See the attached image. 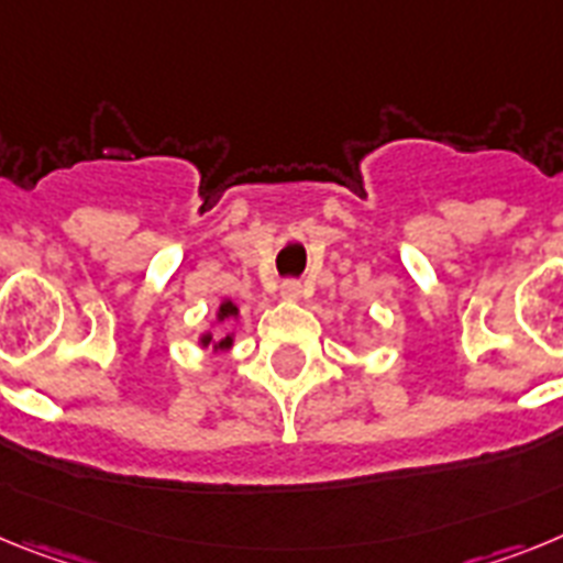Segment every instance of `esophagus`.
I'll return each instance as SVG.
<instances>
[{"label": "esophagus", "mask_w": 563, "mask_h": 563, "mask_svg": "<svg viewBox=\"0 0 563 563\" xmlns=\"http://www.w3.org/2000/svg\"><path fill=\"white\" fill-rule=\"evenodd\" d=\"M280 295L286 297V300H300V297H306V286H302L300 280H283Z\"/></svg>", "instance_id": "34e87169"}]
</instances>
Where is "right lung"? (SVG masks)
I'll use <instances>...</instances> for the list:
<instances>
[{"label": "right lung", "mask_w": 563, "mask_h": 563, "mask_svg": "<svg viewBox=\"0 0 563 563\" xmlns=\"http://www.w3.org/2000/svg\"><path fill=\"white\" fill-rule=\"evenodd\" d=\"M234 314H238V306H234V302H223L218 320H227V317H234ZM209 342H212V334L203 336V345H209ZM229 345H232V336H223L221 342H214V349H229Z\"/></svg>", "instance_id": "add662e5"}]
</instances>
